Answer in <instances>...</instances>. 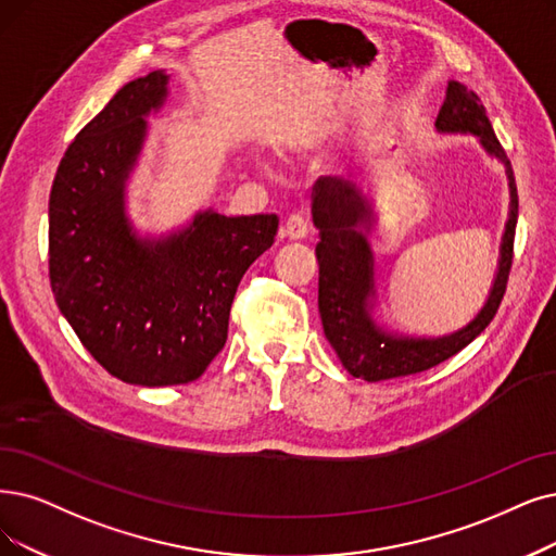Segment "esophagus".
<instances>
[{
  "mask_svg": "<svg viewBox=\"0 0 556 556\" xmlns=\"http://www.w3.org/2000/svg\"><path fill=\"white\" fill-rule=\"evenodd\" d=\"M282 235L287 239H303L307 235V224L301 214H290L282 226Z\"/></svg>",
  "mask_w": 556,
  "mask_h": 556,
  "instance_id": "34e87169",
  "label": "esophagus"
}]
</instances>
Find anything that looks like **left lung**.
I'll list each match as a JSON object with an SVG mask.
<instances>
[{
    "instance_id": "8db88e82",
    "label": "left lung",
    "mask_w": 556,
    "mask_h": 556,
    "mask_svg": "<svg viewBox=\"0 0 556 556\" xmlns=\"http://www.w3.org/2000/svg\"><path fill=\"white\" fill-rule=\"evenodd\" d=\"M440 131H472L483 148L504 162L510 187V212L502 239L500 269L481 313L454 336L438 340L394 338L376 328L369 317V296L374 294L371 251L361 226L371 220V207L361 189L319 177L313 187V218L319 228V315L326 340L336 349L344 369L363 381H386L396 376L427 371L445 363L468 346L493 321L506 292L508 271L514 264V239L518 224V187L506 150L497 141L491 121L477 93L463 84L450 81L447 98L435 118Z\"/></svg>"
}]
</instances>
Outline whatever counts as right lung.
Listing matches in <instances>:
<instances>
[{
  "mask_svg": "<svg viewBox=\"0 0 556 556\" xmlns=\"http://www.w3.org/2000/svg\"><path fill=\"white\" fill-rule=\"evenodd\" d=\"M168 77L125 84L65 150L50 191V285L86 351L131 386H182L228 340L241 276L278 232L276 214H198L162 241L131 232L125 180Z\"/></svg>",
  "mask_w": 556,
  "mask_h": 556,
  "instance_id": "obj_1",
  "label": "right lung"
}]
</instances>
